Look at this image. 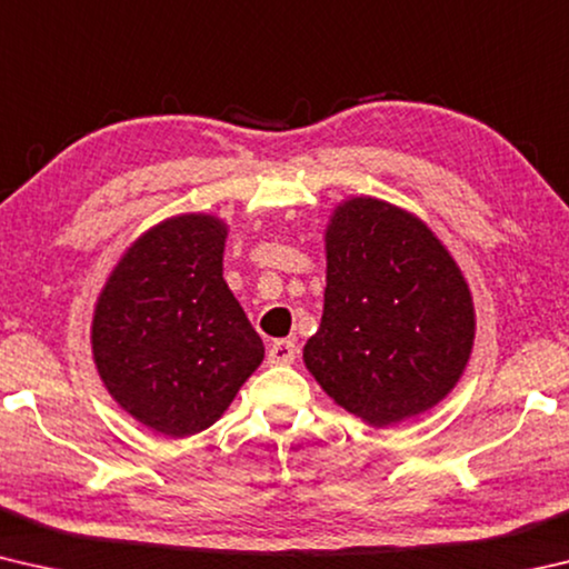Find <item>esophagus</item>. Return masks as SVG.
Instances as JSON below:
<instances>
[{
	"mask_svg": "<svg viewBox=\"0 0 569 569\" xmlns=\"http://www.w3.org/2000/svg\"><path fill=\"white\" fill-rule=\"evenodd\" d=\"M296 343L291 339H281V341H273L271 349H268V363H276V366H286V363H293L296 361Z\"/></svg>",
	"mask_w": 569,
	"mask_h": 569,
	"instance_id": "obj_1",
	"label": "esophagus"
}]
</instances>
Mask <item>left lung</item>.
<instances>
[{"label": "left lung", "instance_id": "8db88e82", "mask_svg": "<svg viewBox=\"0 0 569 569\" xmlns=\"http://www.w3.org/2000/svg\"><path fill=\"white\" fill-rule=\"evenodd\" d=\"M475 343V306L455 258L407 210L351 198L326 230L321 326L306 369L373 427L417 417L455 389Z\"/></svg>", "mask_w": 569, "mask_h": 569}]
</instances>
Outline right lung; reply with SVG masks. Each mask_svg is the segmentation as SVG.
<instances>
[{"mask_svg": "<svg viewBox=\"0 0 569 569\" xmlns=\"http://www.w3.org/2000/svg\"><path fill=\"white\" fill-rule=\"evenodd\" d=\"M226 223L170 218L134 240L102 288L92 353L120 407L166 437L220 419L263 361V341L223 281Z\"/></svg>", "mask_w": 569, "mask_h": 569, "instance_id": "1", "label": "right lung"}]
</instances>
